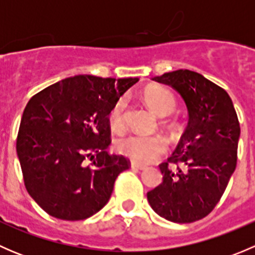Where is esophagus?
<instances>
[{"mask_svg": "<svg viewBox=\"0 0 255 255\" xmlns=\"http://www.w3.org/2000/svg\"><path fill=\"white\" fill-rule=\"evenodd\" d=\"M130 168L138 169V170H144V169H146V166L139 165V164H137V163H130Z\"/></svg>", "mask_w": 255, "mask_h": 255, "instance_id": "34e87169", "label": "esophagus"}]
</instances>
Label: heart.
I'll list each match as a JSON object with an SVG mask.
<instances>
[{
    "mask_svg": "<svg viewBox=\"0 0 255 255\" xmlns=\"http://www.w3.org/2000/svg\"><path fill=\"white\" fill-rule=\"evenodd\" d=\"M144 101L149 107L160 117L170 115L176 107V99L173 92L161 86H151L146 89L143 94ZM126 110H127V99L125 96L116 100L110 110L107 120L110 127L116 132H120L125 128ZM116 149L118 153L128 156L130 160L139 164H148L160 158L166 153V142L159 135L144 137V135L129 134L120 138L116 142Z\"/></svg>",
    "mask_w": 255,
    "mask_h": 255,
    "instance_id": "heart-1",
    "label": "heart"
}]
</instances>
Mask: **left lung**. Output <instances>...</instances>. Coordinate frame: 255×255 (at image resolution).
Instances as JSON below:
<instances>
[{
  "label": "left lung",
  "instance_id": "8db88e82",
  "mask_svg": "<svg viewBox=\"0 0 255 255\" xmlns=\"http://www.w3.org/2000/svg\"><path fill=\"white\" fill-rule=\"evenodd\" d=\"M153 80L181 95L189 123L174 153L159 165L163 182L146 197L165 220L191 223L215 208L237 165V113L230 95L199 73L180 69Z\"/></svg>",
  "mask_w": 255,
  "mask_h": 255
}]
</instances>
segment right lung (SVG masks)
I'll return each mask as SVG.
<instances>
[{
  "label": "right lung",
  "mask_w": 255,
  "mask_h": 255,
  "mask_svg": "<svg viewBox=\"0 0 255 255\" xmlns=\"http://www.w3.org/2000/svg\"><path fill=\"white\" fill-rule=\"evenodd\" d=\"M137 81L78 75L50 85L28 101L17 155L28 194L48 215L81 221L109 202L116 179L130 163L106 151L111 144L107 116Z\"/></svg>",
  "instance_id": "add662e5"
}]
</instances>
